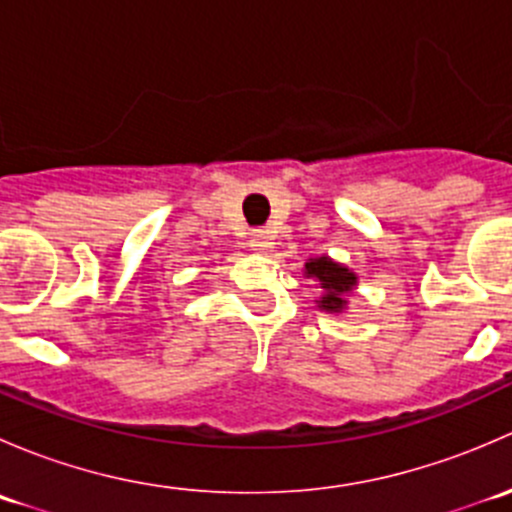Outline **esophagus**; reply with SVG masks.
I'll return each instance as SVG.
<instances>
[{
	"instance_id": "esophagus-1",
	"label": "esophagus",
	"mask_w": 512,
	"mask_h": 512,
	"mask_svg": "<svg viewBox=\"0 0 512 512\" xmlns=\"http://www.w3.org/2000/svg\"><path fill=\"white\" fill-rule=\"evenodd\" d=\"M272 245H275V242H272V235L267 230H252V235H250V247L255 252H260V255H267V252L272 250Z\"/></svg>"
}]
</instances>
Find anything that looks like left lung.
Instances as JSON below:
<instances>
[{
    "mask_svg": "<svg viewBox=\"0 0 512 512\" xmlns=\"http://www.w3.org/2000/svg\"><path fill=\"white\" fill-rule=\"evenodd\" d=\"M304 275L317 280L322 285L324 294L317 299V307L322 312H344L347 309L349 292L356 287V275L349 267L339 265L332 257H312L304 262Z\"/></svg>",
    "mask_w": 512,
    "mask_h": 512,
    "instance_id": "1",
    "label": "left lung"
}]
</instances>
